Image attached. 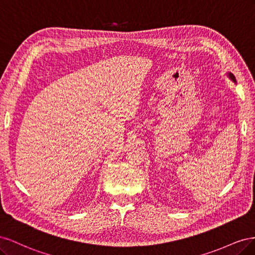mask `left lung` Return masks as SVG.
I'll return each mask as SVG.
<instances>
[{"instance_id":"left-lung-1","label":"left lung","mask_w":255,"mask_h":255,"mask_svg":"<svg viewBox=\"0 0 255 255\" xmlns=\"http://www.w3.org/2000/svg\"><path fill=\"white\" fill-rule=\"evenodd\" d=\"M229 76H230V79H231V80L234 81V82H236V81H235V76H234L232 73H229Z\"/></svg>"}]
</instances>
